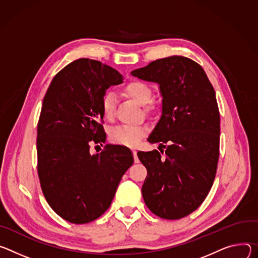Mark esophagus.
<instances>
[{"label": "esophagus", "mask_w": 258, "mask_h": 258, "mask_svg": "<svg viewBox=\"0 0 258 258\" xmlns=\"http://www.w3.org/2000/svg\"><path fill=\"white\" fill-rule=\"evenodd\" d=\"M132 153H133V157H134L135 163H138V162H139V160H138V158H137V152H136L135 150H133V151H132Z\"/></svg>", "instance_id": "esophagus-1"}]
</instances>
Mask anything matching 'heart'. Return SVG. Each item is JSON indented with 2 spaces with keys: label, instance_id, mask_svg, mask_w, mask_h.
<instances>
[{
  "label": "heart",
  "instance_id": "heart-1",
  "mask_svg": "<svg viewBox=\"0 0 258 258\" xmlns=\"http://www.w3.org/2000/svg\"><path fill=\"white\" fill-rule=\"evenodd\" d=\"M125 93L135 100L140 105H146L151 102L153 91L150 86L140 81H132L128 83L125 88ZM117 97L113 93H106L102 99V112L105 119L110 120L113 117L116 109ZM147 110H150L147 108ZM147 134V128L144 126H119L113 128L110 132V139L116 145L135 147L142 137Z\"/></svg>",
  "mask_w": 258,
  "mask_h": 258
}]
</instances>
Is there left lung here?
Masks as SVG:
<instances>
[{
    "label": "left lung",
    "mask_w": 258,
    "mask_h": 258,
    "mask_svg": "<svg viewBox=\"0 0 258 258\" xmlns=\"http://www.w3.org/2000/svg\"><path fill=\"white\" fill-rule=\"evenodd\" d=\"M131 75L157 83L162 96L161 118L148 141L166 150L137 153L148 170L142 197L159 217L182 218L203 203L216 174L220 116L214 88L201 66L178 55Z\"/></svg>",
    "instance_id": "obj_1"
}]
</instances>
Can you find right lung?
<instances>
[{"label":"right lung","instance_id":"1","mask_svg":"<svg viewBox=\"0 0 258 258\" xmlns=\"http://www.w3.org/2000/svg\"><path fill=\"white\" fill-rule=\"evenodd\" d=\"M123 76L100 61L80 58L57 74L46 92L38 123V174L50 207L63 219L88 223L110 206L124 173L133 164L128 148L107 146L102 99Z\"/></svg>","mask_w":258,"mask_h":258}]
</instances>
